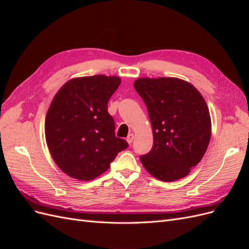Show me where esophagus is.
Returning a JSON list of instances; mask_svg holds the SVG:
<instances>
[{
	"label": "esophagus",
	"instance_id": "obj_1",
	"mask_svg": "<svg viewBox=\"0 0 249 249\" xmlns=\"http://www.w3.org/2000/svg\"><path fill=\"white\" fill-rule=\"evenodd\" d=\"M133 140H134V134L131 133V134H129V136L126 137V141H127V143H129V144H131Z\"/></svg>",
	"mask_w": 249,
	"mask_h": 249
}]
</instances>
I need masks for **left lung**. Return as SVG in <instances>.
<instances>
[{
  "label": "left lung",
  "instance_id": "left-lung-1",
  "mask_svg": "<svg viewBox=\"0 0 249 249\" xmlns=\"http://www.w3.org/2000/svg\"><path fill=\"white\" fill-rule=\"evenodd\" d=\"M144 101L153 127L154 144L140 157L156 178L173 182L197 165L211 139V117L198 90L178 78H139L134 83Z\"/></svg>",
  "mask_w": 249,
  "mask_h": 249
}]
</instances>
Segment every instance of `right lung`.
Returning <instances> with one entry per match:
<instances>
[{"label": "right lung", "instance_id": "add662e5", "mask_svg": "<svg viewBox=\"0 0 249 249\" xmlns=\"http://www.w3.org/2000/svg\"><path fill=\"white\" fill-rule=\"evenodd\" d=\"M120 82L104 74L71 79L53 99L44 124L47 144L53 160L71 178H97L129 145L115 136L107 108Z\"/></svg>", "mask_w": 249, "mask_h": 249}]
</instances>
